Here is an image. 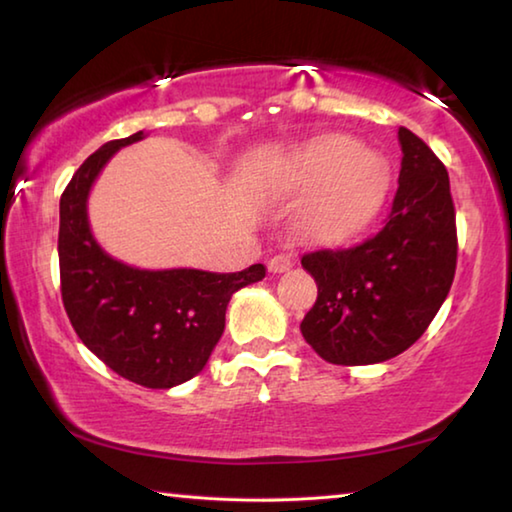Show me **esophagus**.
<instances>
[{"label": "esophagus", "instance_id": "34e87169", "mask_svg": "<svg viewBox=\"0 0 512 512\" xmlns=\"http://www.w3.org/2000/svg\"><path fill=\"white\" fill-rule=\"evenodd\" d=\"M293 264H296V257H293L291 253H280V255H273L271 259H268V271L284 273V271H289Z\"/></svg>", "mask_w": 512, "mask_h": 512}]
</instances>
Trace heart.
Listing matches in <instances>:
<instances>
[{
    "instance_id": "heart-1",
    "label": "heart",
    "mask_w": 512,
    "mask_h": 512,
    "mask_svg": "<svg viewBox=\"0 0 512 512\" xmlns=\"http://www.w3.org/2000/svg\"><path fill=\"white\" fill-rule=\"evenodd\" d=\"M388 185L386 160L343 133L307 142L284 167L287 189H318L302 214V230L320 244H343L363 235L384 207Z\"/></svg>"
}]
</instances>
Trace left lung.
<instances>
[{"instance_id": "left-lung-1", "label": "left lung", "mask_w": 512, "mask_h": 512, "mask_svg": "<svg viewBox=\"0 0 512 512\" xmlns=\"http://www.w3.org/2000/svg\"><path fill=\"white\" fill-rule=\"evenodd\" d=\"M397 137L402 169L384 228L359 246L302 255L318 298L300 332L336 366H368L409 350L454 282L458 239L447 169L409 128Z\"/></svg>"}]
</instances>
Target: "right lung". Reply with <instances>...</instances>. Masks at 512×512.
<instances>
[{
  "mask_svg": "<svg viewBox=\"0 0 512 512\" xmlns=\"http://www.w3.org/2000/svg\"><path fill=\"white\" fill-rule=\"evenodd\" d=\"M142 137L144 131L103 144L60 196V293L79 339L110 370L146 388H171L205 368L223 334L232 293L262 280L266 268L142 271L97 244L88 223L90 187L121 146Z\"/></svg>",
  "mask_w": 512,
  "mask_h": 512,
  "instance_id": "add662e5",
  "label": "right lung"
}]
</instances>
